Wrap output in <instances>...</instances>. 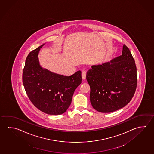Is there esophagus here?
Listing matches in <instances>:
<instances>
[{
  "mask_svg": "<svg viewBox=\"0 0 154 154\" xmlns=\"http://www.w3.org/2000/svg\"><path fill=\"white\" fill-rule=\"evenodd\" d=\"M81 76H82V79H83V80H85L86 76V72L85 71L82 72Z\"/></svg>",
  "mask_w": 154,
  "mask_h": 154,
  "instance_id": "obj_1",
  "label": "esophagus"
}]
</instances>
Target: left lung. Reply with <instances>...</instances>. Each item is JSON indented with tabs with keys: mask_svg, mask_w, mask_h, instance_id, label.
<instances>
[{
	"mask_svg": "<svg viewBox=\"0 0 154 154\" xmlns=\"http://www.w3.org/2000/svg\"><path fill=\"white\" fill-rule=\"evenodd\" d=\"M87 71L90 101L98 112L110 113L125 106L137 87V69L129 48L124 45L122 55Z\"/></svg>",
	"mask_w": 154,
	"mask_h": 154,
	"instance_id": "left-lung-1",
	"label": "left lung"
}]
</instances>
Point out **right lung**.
<instances>
[{
    "instance_id": "right-lung-1",
    "label": "right lung",
    "mask_w": 154,
    "mask_h": 154,
    "mask_svg": "<svg viewBox=\"0 0 154 154\" xmlns=\"http://www.w3.org/2000/svg\"><path fill=\"white\" fill-rule=\"evenodd\" d=\"M45 44L29 54L23 84L28 97L38 109L48 115H61L70 106L74 92L82 82L81 72L67 76L43 68L38 55Z\"/></svg>"
}]
</instances>
